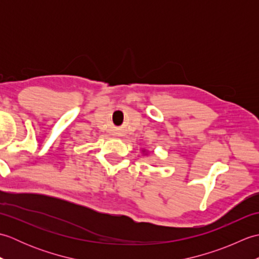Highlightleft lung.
<instances>
[{"label":"left lung","instance_id":"obj_1","mask_svg":"<svg viewBox=\"0 0 259 259\" xmlns=\"http://www.w3.org/2000/svg\"><path fill=\"white\" fill-rule=\"evenodd\" d=\"M141 152H142V155H145V156H147L148 153H149V151L146 150V149H142V150H141Z\"/></svg>","mask_w":259,"mask_h":259}]
</instances>
